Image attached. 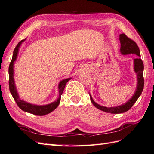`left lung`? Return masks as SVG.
<instances>
[{"instance_id":"8db88e82","label":"left lung","mask_w":154,"mask_h":154,"mask_svg":"<svg viewBox=\"0 0 154 154\" xmlns=\"http://www.w3.org/2000/svg\"><path fill=\"white\" fill-rule=\"evenodd\" d=\"M120 41L121 43L120 52L122 54H135L138 57H140L139 47L133 39L128 38L125 34H122L120 35ZM134 69H135V72L137 75V86L135 94L128 102L120 106H118V107H106L97 104L93 100L92 96L90 95V100H91L92 104L98 109L108 113L120 114L129 111L138 100V98L139 97L144 88V64L143 60L139 57L134 59Z\"/></svg>"}]
</instances>
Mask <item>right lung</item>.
<instances>
[{
    "label": "right lung",
    "instance_id": "right-lung-1",
    "mask_svg": "<svg viewBox=\"0 0 154 154\" xmlns=\"http://www.w3.org/2000/svg\"><path fill=\"white\" fill-rule=\"evenodd\" d=\"M25 39H23L21 42H19L17 46L15 47V48L14 49V53H13V57L12 59L10 62V64L9 66V89L10 93L12 95L14 100L16 102V103L18 107L20 108L22 111L26 112H29L31 114H33V115H39V116H43V115H45L53 111L54 110L56 109L59 103H60V97L61 95L62 94L63 92H64V88L66 86V85L69 80L71 79V78L66 79L62 80V81L60 82L58 85V89H59V97L58 99L56 101L53 102L52 103L47 105H35L30 104L28 102H26L25 101H23L21 100L19 97L18 93L17 92L16 88H15V82H14V63L16 60L17 58V55L18 53V50H19V47L20 46L21 43L24 41Z\"/></svg>",
    "mask_w": 154,
    "mask_h": 154
}]
</instances>
